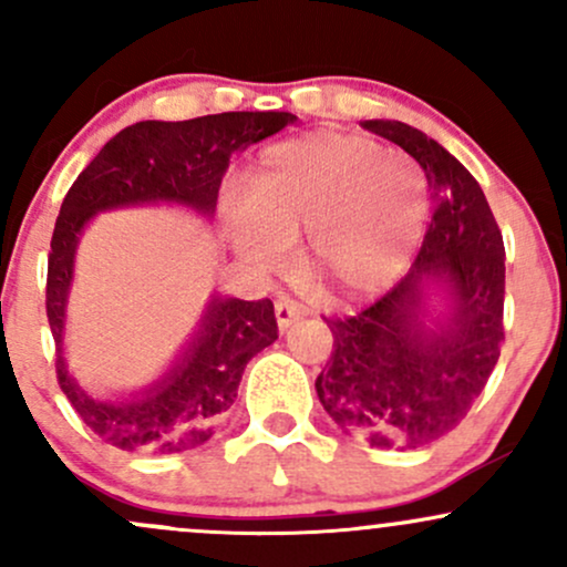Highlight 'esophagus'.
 Masks as SVG:
<instances>
[{
	"instance_id": "obj_1",
	"label": "esophagus",
	"mask_w": 567,
	"mask_h": 567,
	"mask_svg": "<svg viewBox=\"0 0 567 567\" xmlns=\"http://www.w3.org/2000/svg\"><path fill=\"white\" fill-rule=\"evenodd\" d=\"M275 315H277V324L279 330H288L292 322H298L306 315L303 306H298L296 301H288V298H279L275 303Z\"/></svg>"
}]
</instances>
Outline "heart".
<instances>
[{
  "mask_svg": "<svg viewBox=\"0 0 567 567\" xmlns=\"http://www.w3.org/2000/svg\"><path fill=\"white\" fill-rule=\"evenodd\" d=\"M231 243L264 269L303 237V266L322 290L375 292L419 245L429 181L415 159L354 135L311 133L266 148L243 181Z\"/></svg>",
  "mask_w": 567,
  "mask_h": 567,
  "instance_id": "obj_1",
  "label": "heart"
}]
</instances>
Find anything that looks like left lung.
Returning a JSON list of instances; mask_svg holds the SVG:
<instances>
[{
	"mask_svg": "<svg viewBox=\"0 0 567 567\" xmlns=\"http://www.w3.org/2000/svg\"><path fill=\"white\" fill-rule=\"evenodd\" d=\"M362 127L424 167L434 216L413 269L379 301L328 320L333 351L317 396L343 432L373 447H426L466 419L504 343V239L483 188L451 152L394 120ZM440 281L452 311L426 329L423 301Z\"/></svg>",
	"mask_w": 567,
	"mask_h": 567,
	"instance_id": "left-lung-1",
	"label": "left lung"
}]
</instances>
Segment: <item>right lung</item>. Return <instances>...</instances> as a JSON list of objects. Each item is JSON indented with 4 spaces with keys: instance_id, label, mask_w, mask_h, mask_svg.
<instances>
[{
    "instance_id": "1",
    "label": "right lung",
    "mask_w": 567,
    "mask_h": 567,
    "mask_svg": "<svg viewBox=\"0 0 567 567\" xmlns=\"http://www.w3.org/2000/svg\"><path fill=\"white\" fill-rule=\"evenodd\" d=\"M296 122L288 112H226L186 122H135L97 152L69 188L48 258V320L55 373L71 408L109 445L122 451L181 453L213 437L231 408L245 365L277 341L275 303L213 298L181 360L143 394L103 402L84 394L63 360L66 296L76 239L101 210L143 202H175L213 216L220 178L234 152Z\"/></svg>"
}]
</instances>
